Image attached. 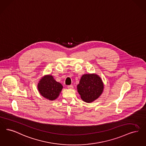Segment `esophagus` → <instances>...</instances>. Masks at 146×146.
I'll use <instances>...</instances> for the list:
<instances>
[{"mask_svg":"<svg viewBox=\"0 0 146 146\" xmlns=\"http://www.w3.org/2000/svg\"><path fill=\"white\" fill-rule=\"evenodd\" d=\"M67 88H70V89H72V88H73V86L72 85H68V86H67Z\"/></svg>","mask_w":146,"mask_h":146,"instance_id":"obj_1","label":"esophagus"}]
</instances>
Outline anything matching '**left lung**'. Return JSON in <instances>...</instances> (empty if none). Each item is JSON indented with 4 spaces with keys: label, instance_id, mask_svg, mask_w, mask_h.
<instances>
[{
    "label": "left lung",
    "instance_id": "obj_1",
    "mask_svg": "<svg viewBox=\"0 0 146 146\" xmlns=\"http://www.w3.org/2000/svg\"><path fill=\"white\" fill-rule=\"evenodd\" d=\"M104 88L103 83L99 76L96 74H84L82 76L77 86L78 93L86 103H91L97 99Z\"/></svg>",
    "mask_w": 146,
    "mask_h": 146
}]
</instances>
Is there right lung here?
I'll use <instances>...</instances> for the list:
<instances>
[{
  "instance_id": "right-lung-1",
  "label": "right lung",
  "mask_w": 146,
  "mask_h": 146,
  "mask_svg": "<svg viewBox=\"0 0 146 146\" xmlns=\"http://www.w3.org/2000/svg\"><path fill=\"white\" fill-rule=\"evenodd\" d=\"M62 88V85L56 82L52 76H45L38 84V90L41 95L50 100L58 98Z\"/></svg>"
}]
</instances>
